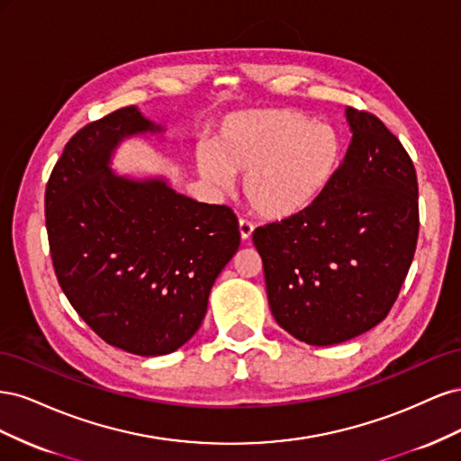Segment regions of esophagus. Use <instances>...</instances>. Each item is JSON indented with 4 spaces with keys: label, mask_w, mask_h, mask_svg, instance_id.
Returning a JSON list of instances; mask_svg holds the SVG:
<instances>
[{
    "label": "esophagus",
    "mask_w": 461,
    "mask_h": 461,
    "mask_svg": "<svg viewBox=\"0 0 461 461\" xmlns=\"http://www.w3.org/2000/svg\"><path fill=\"white\" fill-rule=\"evenodd\" d=\"M239 230H240V239H242V240H249V239H252L254 225H252V222H249L248 219H240V221H239Z\"/></svg>",
    "instance_id": "obj_1"
}]
</instances>
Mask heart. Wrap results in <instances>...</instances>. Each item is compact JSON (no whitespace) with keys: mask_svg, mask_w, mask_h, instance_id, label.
Here are the masks:
<instances>
[{"mask_svg":"<svg viewBox=\"0 0 461 461\" xmlns=\"http://www.w3.org/2000/svg\"><path fill=\"white\" fill-rule=\"evenodd\" d=\"M340 132L294 109H249L221 122L215 148L200 146L198 173L213 190L244 175V196L261 217L303 212L329 186L342 161Z\"/></svg>","mask_w":461,"mask_h":461,"instance_id":"1","label":"heart"}]
</instances>
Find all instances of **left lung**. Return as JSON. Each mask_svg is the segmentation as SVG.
<instances>
[{
    "label": "left lung",
    "mask_w": 461,
    "mask_h": 461,
    "mask_svg": "<svg viewBox=\"0 0 461 461\" xmlns=\"http://www.w3.org/2000/svg\"><path fill=\"white\" fill-rule=\"evenodd\" d=\"M352 142L303 212L254 230L275 321L312 346L367 332L388 315L415 254L413 163L381 119L346 107Z\"/></svg>",
    "instance_id": "left-lung-1"
}]
</instances>
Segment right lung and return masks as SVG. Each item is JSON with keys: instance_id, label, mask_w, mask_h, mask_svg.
<instances>
[{"instance_id": "right-lung-1", "label": "right lung", "mask_w": 461, "mask_h": 461, "mask_svg": "<svg viewBox=\"0 0 461 461\" xmlns=\"http://www.w3.org/2000/svg\"><path fill=\"white\" fill-rule=\"evenodd\" d=\"M163 132L136 105L80 129L46 186L53 269L65 296L107 344L165 356L202 325L209 292L240 246L239 219L175 192L163 176L111 171L119 144Z\"/></svg>"}]
</instances>
